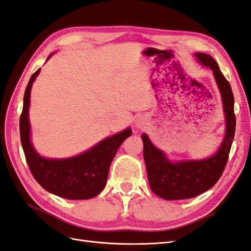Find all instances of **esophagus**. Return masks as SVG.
I'll return each instance as SVG.
<instances>
[{"label": "esophagus", "mask_w": 251, "mask_h": 251, "mask_svg": "<svg viewBox=\"0 0 251 251\" xmlns=\"http://www.w3.org/2000/svg\"><path fill=\"white\" fill-rule=\"evenodd\" d=\"M136 125H137L138 127H142V123H141V122H137Z\"/></svg>", "instance_id": "34e87169"}]
</instances>
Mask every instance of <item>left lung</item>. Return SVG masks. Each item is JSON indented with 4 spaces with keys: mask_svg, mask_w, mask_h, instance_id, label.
<instances>
[{
    "mask_svg": "<svg viewBox=\"0 0 251 251\" xmlns=\"http://www.w3.org/2000/svg\"><path fill=\"white\" fill-rule=\"evenodd\" d=\"M195 56L204 67L213 71L222 94L226 117V134L220 149L212 157L180 162H171L163 151L158 150L145 133L143 134V155L150 187L156 195L168 201L193 198L213 187L226 168L234 138L236 121L234 98L230 83L225 78L213 57L203 53H196Z\"/></svg>",
    "mask_w": 251,
    "mask_h": 251,
    "instance_id": "8db88e82",
    "label": "left lung"
}]
</instances>
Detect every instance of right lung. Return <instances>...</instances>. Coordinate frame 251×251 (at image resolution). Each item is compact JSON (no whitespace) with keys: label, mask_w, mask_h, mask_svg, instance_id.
<instances>
[{"label":"right lung","mask_w":251,"mask_h":251,"mask_svg":"<svg viewBox=\"0 0 251 251\" xmlns=\"http://www.w3.org/2000/svg\"><path fill=\"white\" fill-rule=\"evenodd\" d=\"M39 72L40 69L31 75L25 89L20 117L21 144L31 175L44 190L59 197L73 201L95 197L104 190L112 160L124 140L131 136V129L127 128L102 140L90 151L76 157L68 159L41 157L30 142L28 120L30 90Z\"/></svg>","instance_id":"1"}]
</instances>
